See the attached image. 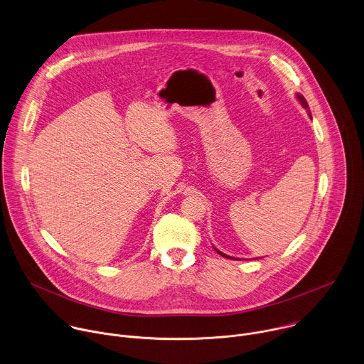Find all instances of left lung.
Returning a JSON list of instances; mask_svg holds the SVG:
<instances>
[{"label":"left lung","mask_w":364,"mask_h":364,"mask_svg":"<svg viewBox=\"0 0 364 364\" xmlns=\"http://www.w3.org/2000/svg\"><path fill=\"white\" fill-rule=\"evenodd\" d=\"M296 97H298V100H299V102H301V103H302V106H304V107H305V109H306V110H308V114H309V116H311V117H312V114H311V110H309V105H308V102H306V99H305V97H304V96H302V95H299V93H298V95H296ZM215 251H217V252H218V254H220V255H223V257H225V258H231V257H228V255H225V254H223V252H221V251H218V250H217V248H215Z\"/></svg>","instance_id":"1"}]
</instances>
